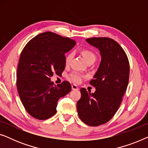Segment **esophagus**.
I'll use <instances>...</instances> for the list:
<instances>
[{"instance_id":"esophagus-1","label":"esophagus","mask_w":148,"mask_h":148,"mask_svg":"<svg viewBox=\"0 0 148 148\" xmlns=\"http://www.w3.org/2000/svg\"><path fill=\"white\" fill-rule=\"evenodd\" d=\"M71 88H72L73 90H79V88L77 87V86H76L75 84H73L71 86Z\"/></svg>"}]
</instances>
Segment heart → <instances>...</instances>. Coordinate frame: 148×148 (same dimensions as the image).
I'll use <instances>...</instances> for the list:
<instances>
[{
    "instance_id": "obj_1",
    "label": "heart",
    "mask_w": 148,
    "mask_h": 148,
    "mask_svg": "<svg viewBox=\"0 0 148 148\" xmlns=\"http://www.w3.org/2000/svg\"><path fill=\"white\" fill-rule=\"evenodd\" d=\"M83 57L86 60V62L89 61H95L96 60V54H94V52H92V50H88V49H84L81 51ZM72 54H69L66 56L65 57V64H68L69 63L71 60L72 58ZM83 78V76L81 75L80 74L77 73H73L70 75V79L73 82L75 83H79L82 81Z\"/></svg>"
}]
</instances>
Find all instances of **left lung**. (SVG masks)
Masks as SVG:
<instances>
[{
    "label": "left lung",
    "instance_id": "1",
    "mask_svg": "<svg viewBox=\"0 0 148 148\" xmlns=\"http://www.w3.org/2000/svg\"><path fill=\"white\" fill-rule=\"evenodd\" d=\"M86 42L99 50L101 61L90 82L96 91L81 89L77 109L84 123L98 126L110 121L120 106L128 86L129 62L124 50L111 38H91Z\"/></svg>",
    "mask_w": 148,
    "mask_h": 148
}]
</instances>
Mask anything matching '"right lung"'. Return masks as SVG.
<instances>
[{"mask_svg": "<svg viewBox=\"0 0 148 148\" xmlns=\"http://www.w3.org/2000/svg\"><path fill=\"white\" fill-rule=\"evenodd\" d=\"M75 45L74 40L47 32L32 38L22 50L17 88L24 108L34 118L46 120L54 116L58 100L71 90L69 82L54 86L50 77L63 72L64 54Z\"/></svg>", "mask_w": 148, "mask_h": 148, "instance_id": "right-lung-1", "label": "right lung"}]
</instances>
